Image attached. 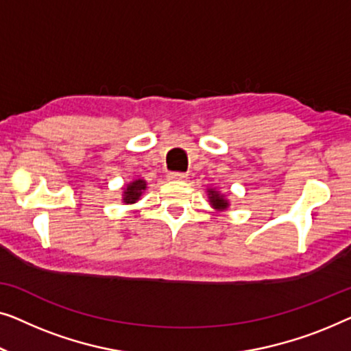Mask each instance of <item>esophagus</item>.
I'll list each match as a JSON object with an SVG mask.
<instances>
[{"label": "esophagus", "instance_id": "esophagus-1", "mask_svg": "<svg viewBox=\"0 0 351 351\" xmlns=\"http://www.w3.org/2000/svg\"><path fill=\"white\" fill-rule=\"evenodd\" d=\"M187 178V173L184 171H173V173L169 175V180H176V181H184Z\"/></svg>", "mask_w": 351, "mask_h": 351}]
</instances>
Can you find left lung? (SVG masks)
Listing matches in <instances>:
<instances>
[{
	"label": "left lung",
	"instance_id": "obj_1",
	"mask_svg": "<svg viewBox=\"0 0 351 351\" xmlns=\"http://www.w3.org/2000/svg\"><path fill=\"white\" fill-rule=\"evenodd\" d=\"M208 197H210L211 205H213L215 208H218V210L227 208V200L224 199V195L218 194V192L213 191V189H208Z\"/></svg>",
	"mask_w": 351,
	"mask_h": 351
}]
</instances>
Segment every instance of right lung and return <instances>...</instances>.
<instances>
[{
    "label": "right lung",
    "mask_w": 351,
    "mask_h": 351,
    "mask_svg": "<svg viewBox=\"0 0 351 351\" xmlns=\"http://www.w3.org/2000/svg\"><path fill=\"white\" fill-rule=\"evenodd\" d=\"M145 189H146V182L143 180H135L133 182H130L124 191L125 204H135V202L140 199Z\"/></svg>",
    "instance_id": "right-lung-1"
}]
</instances>
